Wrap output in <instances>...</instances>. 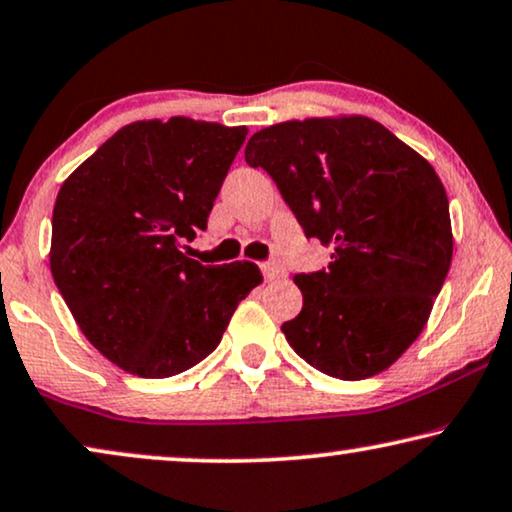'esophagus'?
Listing matches in <instances>:
<instances>
[{
  "label": "esophagus",
  "instance_id": "1",
  "mask_svg": "<svg viewBox=\"0 0 512 512\" xmlns=\"http://www.w3.org/2000/svg\"><path fill=\"white\" fill-rule=\"evenodd\" d=\"M262 273H264V278H266V280L283 278V269H280V266H278V264H273V262H266V264H262Z\"/></svg>",
  "mask_w": 512,
  "mask_h": 512
}]
</instances>
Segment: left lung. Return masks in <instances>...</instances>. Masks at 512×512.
I'll list each match as a JSON object with an SVG mask.
<instances>
[{
  "instance_id": "obj_1",
  "label": "left lung",
  "mask_w": 512,
  "mask_h": 512,
  "mask_svg": "<svg viewBox=\"0 0 512 512\" xmlns=\"http://www.w3.org/2000/svg\"><path fill=\"white\" fill-rule=\"evenodd\" d=\"M246 162L273 178L327 269L299 273L304 308L287 343L341 380L385 371L429 320L452 262L448 194L431 164L380 122L308 118L250 136Z\"/></svg>"
}]
</instances>
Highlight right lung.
I'll list each match as a JSON object with an SVG mask.
<instances>
[{
	"label": "right lung",
	"instance_id": "obj_1",
	"mask_svg": "<svg viewBox=\"0 0 512 512\" xmlns=\"http://www.w3.org/2000/svg\"><path fill=\"white\" fill-rule=\"evenodd\" d=\"M246 134L190 118L132 122L60 187L53 280L85 338L122 371L192 369L262 283L253 262L204 266L181 250L206 229Z\"/></svg>",
	"mask_w": 512,
	"mask_h": 512
}]
</instances>
